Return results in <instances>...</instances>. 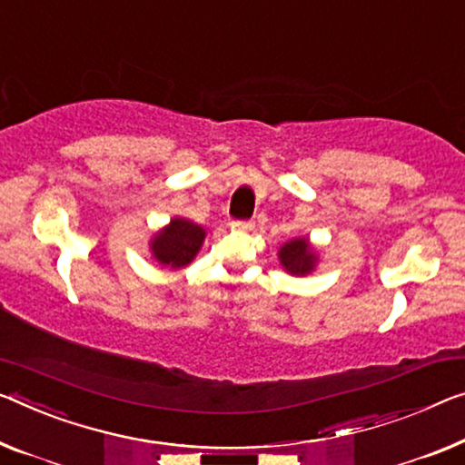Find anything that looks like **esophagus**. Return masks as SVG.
Segmentation results:
<instances>
[{
    "instance_id": "1",
    "label": "esophagus",
    "mask_w": 465,
    "mask_h": 465,
    "mask_svg": "<svg viewBox=\"0 0 465 465\" xmlns=\"http://www.w3.org/2000/svg\"><path fill=\"white\" fill-rule=\"evenodd\" d=\"M232 226L239 228V231H252L255 224H253V220H234Z\"/></svg>"
}]
</instances>
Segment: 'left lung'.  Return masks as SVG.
I'll return each instance as SVG.
<instances>
[{
    "label": "left lung",
    "instance_id": "obj_1",
    "mask_svg": "<svg viewBox=\"0 0 465 465\" xmlns=\"http://www.w3.org/2000/svg\"><path fill=\"white\" fill-rule=\"evenodd\" d=\"M278 260H281L282 268L292 276H305L313 272V268L318 263V255L316 249L312 247V242L302 237L284 242L281 252H278Z\"/></svg>",
    "mask_w": 465,
    "mask_h": 465
}]
</instances>
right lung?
<instances>
[{
    "label": "right lung",
    "mask_w": 465,
    "mask_h": 465,
    "mask_svg": "<svg viewBox=\"0 0 465 465\" xmlns=\"http://www.w3.org/2000/svg\"><path fill=\"white\" fill-rule=\"evenodd\" d=\"M203 239L205 231L202 226L184 218H173L168 226L153 234L149 249L160 266L178 270L195 260Z\"/></svg>",
    "instance_id": "obj_1"
}]
</instances>
